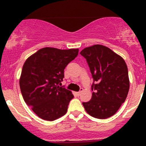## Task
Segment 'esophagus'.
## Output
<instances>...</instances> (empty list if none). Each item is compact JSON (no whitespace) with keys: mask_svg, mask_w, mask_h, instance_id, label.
<instances>
[{"mask_svg":"<svg viewBox=\"0 0 146 146\" xmlns=\"http://www.w3.org/2000/svg\"><path fill=\"white\" fill-rule=\"evenodd\" d=\"M84 90V89L82 88H80V90L79 92H78V93H77V95H78V96H80V95H81V93H82V92Z\"/></svg>","mask_w":146,"mask_h":146,"instance_id":"1","label":"esophagus"}]
</instances>
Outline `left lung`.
<instances>
[{
  "label": "left lung",
  "instance_id": "obj_1",
  "mask_svg": "<svg viewBox=\"0 0 146 146\" xmlns=\"http://www.w3.org/2000/svg\"><path fill=\"white\" fill-rule=\"evenodd\" d=\"M88 62L93 80L91 100L82 104L87 113L106 119L117 113L127 98L130 81L124 60L101 44L84 48L80 52Z\"/></svg>",
  "mask_w": 146,
  "mask_h": 146
}]
</instances>
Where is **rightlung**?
<instances>
[{
	"label": "right lung",
	"mask_w": 146,
	"mask_h": 146,
	"mask_svg": "<svg viewBox=\"0 0 146 146\" xmlns=\"http://www.w3.org/2000/svg\"><path fill=\"white\" fill-rule=\"evenodd\" d=\"M78 48L44 47L29 56L22 69L20 88L25 103L37 116L54 121L66 113L72 92L58 86L64 70L78 55Z\"/></svg>",
	"instance_id": "right-lung-1"
}]
</instances>
